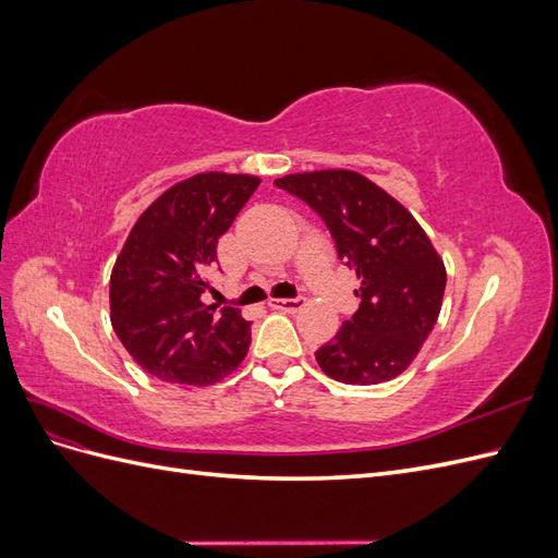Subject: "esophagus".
<instances>
[{"label": "esophagus", "instance_id": "1", "mask_svg": "<svg viewBox=\"0 0 558 558\" xmlns=\"http://www.w3.org/2000/svg\"><path fill=\"white\" fill-rule=\"evenodd\" d=\"M269 307L293 314V312H300L302 307H305V300L302 298H275V300H269Z\"/></svg>", "mask_w": 558, "mask_h": 558}]
</instances>
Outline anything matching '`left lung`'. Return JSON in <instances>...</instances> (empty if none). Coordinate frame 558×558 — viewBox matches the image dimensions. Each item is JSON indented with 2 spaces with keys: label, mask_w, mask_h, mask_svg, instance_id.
Returning a JSON list of instances; mask_svg holds the SVG:
<instances>
[{
  "label": "left lung",
  "mask_w": 558,
  "mask_h": 558,
  "mask_svg": "<svg viewBox=\"0 0 558 558\" xmlns=\"http://www.w3.org/2000/svg\"><path fill=\"white\" fill-rule=\"evenodd\" d=\"M324 218L337 256L356 272L359 312L316 351L324 373L373 386L410 367L437 324L447 269L428 234L396 197L351 170H318L275 181Z\"/></svg>",
  "instance_id": "left-lung-1"
}]
</instances>
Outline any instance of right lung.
Wrapping results in <instances>:
<instances>
[{
	"mask_svg": "<svg viewBox=\"0 0 558 558\" xmlns=\"http://www.w3.org/2000/svg\"><path fill=\"white\" fill-rule=\"evenodd\" d=\"M258 183L251 174H195L167 189L130 230L111 269V326L150 377L197 388L244 361L251 320L234 307L218 312L202 293L218 238Z\"/></svg>",
	"mask_w": 558,
	"mask_h": 558,
	"instance_id": "obj_1",
	"label": "right lung"
}]
</instances>
